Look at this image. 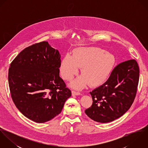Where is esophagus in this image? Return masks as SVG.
Listing matches in <instances>:
<instances>
[{
  "mask_svg": "<svg viewBox=\"0 0 148 148\" xmlns=\"http://www.w3.org/2000/svg\"><path fill=\"white\" fill-rule=\"evenodd\" d=\"M72 95H76V96H78V95H81V93L79 92H76L75 90H72Z\"/></svg>",
  "mask_w": 148,
  "mask_h": 148,
  "instance_id": "obj_1",
  "label": "esophagus"
}]
</instances>
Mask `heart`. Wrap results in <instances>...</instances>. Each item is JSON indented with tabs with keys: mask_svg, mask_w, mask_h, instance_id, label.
<instances>
[{
	"mask_svg": "<svg viewBox=\"0 0 148 148\" xmlns=\"http://www.w3.org/2000/svg\"><path fill=\"white\" fill-rule=\"evenodd\" d=\"M115 64L114 55L97 47H79L66 53L60 65L62 77L69 81L78 73L81 67L82 75L74 80L70 86L80 89L89 83L93 86L103 84L110 76Z\"/></svg>",
	"mask_w": 148,
	"mask_h": 148,
	"instance_id": "1",
	"label": "heart"
}]
</instances>
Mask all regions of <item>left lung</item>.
<instances>
[{"mask_svg": "<svg viewBox=\"0 0 148 148\" xmlns=\"http://www.w3.org/2000/svg\"><path fill=\"white\" fill-rule=\"evenodd\" d=\"M139 75V67L135 60L119 64L104 84L90 92L93 103L85 110L86 114L101 123H109L122 116L133 103Z\"/></svg>", "mask_w": 148, "mask_h": 148, "instance_id": "8db88e82", "label": "left lung"}]
</instances>
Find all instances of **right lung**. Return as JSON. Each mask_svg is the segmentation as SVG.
<instances>
[{
    "mask_svg": "<svg viewBox=\"0 0 148 148\" xmlns=\"http://www.w3.org/2000/svg\"><path fill=\"white\" fill-rule=\"evenodd\" d=\"M60 55L48 42L25 48L11 63L8 83L21 113L38 123L60 114L71 91L59 76Z\"/></svg>",
    "mask_w": 148,
    "mask_h": 148,
    "instance_id": "obj_1",
    "label": "right lung"
}]
</instances>
